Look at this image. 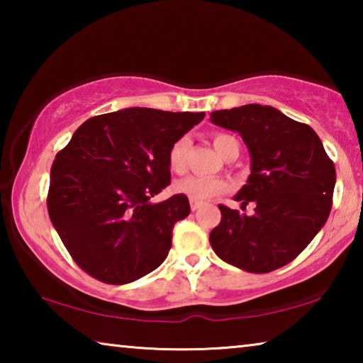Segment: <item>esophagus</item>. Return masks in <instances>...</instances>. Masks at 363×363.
Listing matches in <instances>:
<instances>
[{
  "instance_id": "34e87169",
  "label": "esophagus",
  "mask_w": 363,
  "mask_h": 363,
  "mask_svg": "<svg viewBox=\"0 0 363 363\" xmlns=\"http://www.w3.org/2000/svg\"><path fill=\"white\" fill-rule=\"evenodd\" d=\"M201 206V201H196V200H190V210L192 211H196Z\"/></svg>"
}]
</instances>
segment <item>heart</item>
<instances>
[{"label":"heart","instance_id":"1","mask_svg":"<svg viewBox=\"0 0 363 363\" xmlns=\"http://www.w3.org/2000/svg\"><path fill=\"white\" fill-rule=\"evenodd\" d=\"M213 144L216 150L224 158L229 155L232 150H238L237 139L225 133H216L213 136ZM190 147V139L182 136L174 140L173 145L168 150V167L176 174H182L187 169V153ZM229 184L219 177H200V176H189L174 184V190L177 194L186 195L190 200L203 201L227 192Z\"/></svg>","mask_w":363,"mask_h":363}]
</instances>
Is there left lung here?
<instances>
[{"mask_svg":"<svg viewBox=\"0 0 363 363\" xmlns=\"http://www.w3.org/2000/svg\"><path fill=\"white\" fill-rule=\"evenodd\" d=\"M214 125L237 131L251 155V174L235 195L251 216L219 205L210 243L220 259L267 274L291 262L327 223L336 171L322 140L306 123L259 104L216 110Z\"/></svg>","mask_w":363,"mask_h":363,"instance_id":"obj_1","label":"left lung"}]
</instances>
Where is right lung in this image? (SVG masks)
<instances>
[{"label": "right lung", "mask_w": 363, "mask_h": 363, "mask_svg": "<svg viewBox=\"0 0 363 363\" xmlns=\"http://www.w3.org/2000/svg\"><path fill=\"white\" fill-rule=\"evenodd\" d=\"M205 112L125 108L86 120L57 152L48 213L72 259L108 285L144 277L167 259L186 195L160 203L169 186L168 150Z\"/></svg>", "instance_id": "add662e5"}]
</instances>
